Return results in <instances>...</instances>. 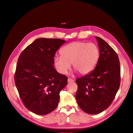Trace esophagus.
Wrapping results in <instances>:
<instances>
[{"label":"esophagus","mask_w":133,"mask_h":133,"mask_svg":"<svg viewBox=\"0 0 133 133\" xmlns=\"http://www.w3.org/2000/svg\"><path fill=\"white\" fill-rule=\"evenodd\" d=\"M67 81H68V83H71V82H74V80L73 79H71V78H69L68 80H67Z\"/></svg>","instance_id":"obj_1"}]
</instances>
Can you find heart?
Wrapping results in <instances>:
<instances>
[{"instance_id": "heart-1", "label": "heart", "mask_w": 133, "mask_h": 133, "mask_svg": "<svg viewBox=\"0 0 133 133\" xmlns=\"http://www.w3.org/2000/svg\"><path fill=\"white\" fill-rule=\"evenodd\" d=\"M61 56H56L53 63L58 73L65 75L73 68L80 75H86L93 70L100 58V49L94 43L73 42L66 45L60 50Z\"/></svg>"}]
</instances>
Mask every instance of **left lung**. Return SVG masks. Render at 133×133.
I'll use <instances>...</instances> for the list:
<instances>
[{
	"instance_id": "left-lung-1",
	"label": "left lung",
	"mask_w": 133,
	"mask_h": 133,
	"mask_svg": "<svg viewBox=\"0 0 133 133\" xmlns=\"http://www.w3.org/2000/svg\"><path fill=\"white\" fill-rule=\"evenodd\" d=\"M100 58L89 75L78 78L76 98L78 106L90 114L100 113L109 107L120 84V66L116 51L104 40L96 37Z\"/></svg>"
}]
</instances>
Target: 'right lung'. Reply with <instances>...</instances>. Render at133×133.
<instances>
[{
    "label": "right lung",
    "mask_w": 133,
    "mask_h": 133,
    "mask_svg": "<svg viewBox=\"0 0 133 133\" xmlns=\"http://www.w3.org/2000/svg\"><path fill=\"white\" fill-rule=\"evenodd\" d=\"M66 41L39 38L20 55L15 82L20 97L27 109L38 115H46L57 107L60 91L67 83V77L58 73L53 58Z\"/></svg>",
    "instance_id": "right-lung-1"
}]
</instances>
